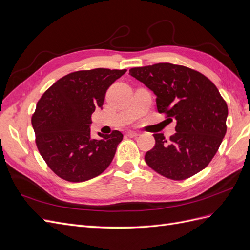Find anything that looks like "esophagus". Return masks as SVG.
<instances>
[{"label":"esophagus","instance_id":"esophagus-1","mask_svg":"<svg viewBox=\"0 0 250 250\" xmlns=\"http://www.w3.org/2000/svg\"><path fill=\"white\" fill-rule=\"evenodd\" d=\"M138 135H139L138 132H134V131L126 132V136H129V137H136V136H138Z\"/></svg>","mask_w":250,"mask_h":250}]
</instances>
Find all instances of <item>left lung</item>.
<instances>
[{
	"label": "left lung",
	"instance_id": "left-lung-1",
	"mask_svg": "<svg viewBox=\"0 0 250 250\" xmlns=\"http://www.w3.org/2000/svg\"><path fill=\"white\" fill-rule=\"evenodd\" d=\"M130 75L156 95L158 113L175 119L176 133L153 134L155 146L145 161L161 175L183 181L205 169L225 136L228 107L206 76L183 65L157 63L131 68Z\"/></svg>",
	"mask_w": 250,
	"mask_h": 250
}]
</instances>
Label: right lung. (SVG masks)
<instances>
[{
	"mask_svg": "<svg viewBox=\"0 0 250 250\" xmlns=\"http://www.w3.org/2000/svg\"><path fill=\"white\" fill-rule=\"evenodd\" d=\"M126 69L95 68L62 77L38 101L31 117L36 145L55 174L67 182H85L112 163L124 135L113 131L91 138V116L102 108L105 93Z\"/></svg>",
	"mask_w": 250,
	"mask_h": 250,
	"instance_id": "1",
	"label": "right lung"
}]
</instances>
